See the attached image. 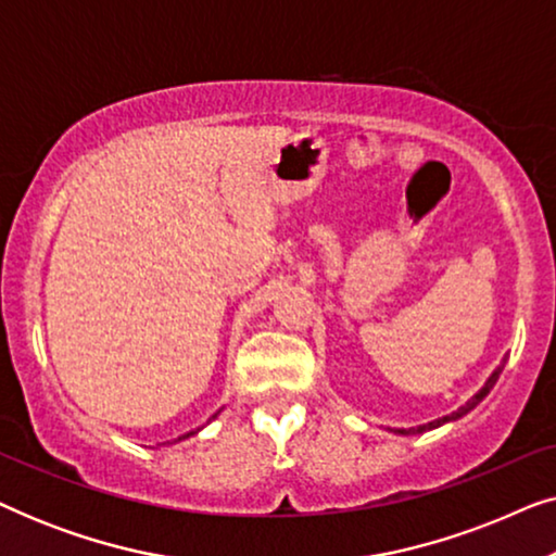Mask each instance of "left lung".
Masks as SVG:
<instances>
[{"mask_svg":"<svg viewBox=\"0 0 556 556\" xmlns=\"http://www.w3.org/2000/svg\"><path fill=\"white\" fill-rule=\"evenodd\" d=\"M504 364H506V356L504 359H501V364L496 369L491 371V377L485 379V384L481 387V390H478L473 397H470L466 405L463 407H458L455 409V413H451V415H443V417H438V420H432V422H425V425H417V428H397V430H392V432H397V435H417V432H425V430H435V428H440V425H445V422H453V420H458V417H463V415H468L470 409H473L478 402H481L485 394H489L491 390H493V384H496V379H498V375L501 371H504Z\"/></svg>","mask_w":556,"mask_h":556,"instance_id":"8db88e82","label":"left lung"}]
</instances>
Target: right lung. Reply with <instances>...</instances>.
<instances>
[{"label": "right lung", "mask_w": 556, "mask_h": 556, "mask_svg": "<svg viewBox=\"0 0 556 556\" xmlns=\"http://www.w3.org/2000/svg\"><path fill=\"white\" fill-rule=\"evenodd\" d=\"M215 417H217V413H215V415H212V417H210V420H215ZM194 432H197V430H192V432H187V435H181V438H177V440H185V438H189V435H194Z\"/></svg>", "instance_id": "right-lung-1"}]
</instances>
